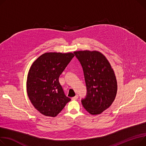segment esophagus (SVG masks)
Returning <instances> with one entry per match:
<instances>
[{
  "mask_svg": "<svg viewBox=\"0 0 146 146\" xmlns=\"http://www.w3.org/2000/svg\"><path fill=\"white\" fill-rule=\"evenodd\" d=\"M77 99H78V95H76L74 97H73V98H72V99L73 100H77Z\"/></svg>",
  "mask_w": 146,
  "mask_h": 146,
  "instance_id": "obj_1",
  "label": "esophagus"
}]
</instances>
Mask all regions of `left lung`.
Returning a JSON list of instances; mask_svg holds the SVG:
<instances>
[{"label": "left lung", "mask_w": 146, "mask_h": 146, "mask_svg": "<svg viewBox=\"0 0 146 146\" xmlns=\"http://www.w3.org/2000/svg\"><path fill=\"white\" fill-rule=\"evenodd\" d=\"M83 68L87 93L81 102L91 114H99L108 109L115 99L117 80L106 57L98 51L73 52Z\"/></svg>", "instance_id": "8db88e82"}]
</instances>
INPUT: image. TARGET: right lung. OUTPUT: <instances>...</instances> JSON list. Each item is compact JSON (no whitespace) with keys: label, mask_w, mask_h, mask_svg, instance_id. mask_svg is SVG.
Segmentation results:
<instances>
[{"label":"right lung","mask_w":146,"mask_h":146,"mask_svg":"<svg viewBox=\"0 0 146 146\" xmlns=\"http://www.w3.org/2000/svg\"><path fill=\"white\" fill-rule=\"evenodd\" d=\"M74 56L72 53H45L32 64L27 92L35 109L42 114L55 117L71 100L65 95L59 78Z\"/></svg>","instance_id":"obj_1"}]
</instances>
